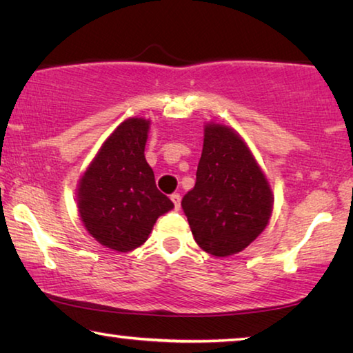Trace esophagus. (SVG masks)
Masks as SVG:
<instances>
[{
    "label": "esophagus",
    "instance_id": "1",
    "mask_svg": "<svg viewBox=\"0 0 353 353\" xmlns=\"http://www.w3.org/2000/svg\"><path fill=\"white\" fill-rule=\"evenodd\" d=\"M171 201H172V204H174L176 210H179V207H181V194H179V193H172V194H171Z\"/></svg>",
    "mask_w": 353,
    "mask_h": 353
}]
</instances>
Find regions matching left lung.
Masks as SVG:
<instances>
[{"label":"left lung","mask_w":353,"mask_h":353,"mask_svg":"<svg viewBox=\"0 0 353 353\" xmlns=\"http://www.w3.org/2000/svg\"><path fill=\"white\" fill-rule=\"evenodd\" d=\"M274 194L248 143L230 126L205 123L196 183L182 210L198 246L213 256L241 252L270 224Z\"/></svg>","instance_id":"1"}]
</instances>
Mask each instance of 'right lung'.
<instances>
[{
    "instance_id": "right-lung-1",
    "label": "right lung",
    "mask_w": 353,
    "mask_h": 353,
    "mask_svg": "<svg viewBox=\"0 0 353 353\" xmlns=\"http://www.w3.org/2000/svg\"><path fill=\"white\" fill-rule=\"evenodd\" d=\"M151 121L128 118L107 137L77 182L76 205L85 230L104 248L130 252L148 240L174 204L155 187L145 157Z\"/></svg>"
}]
</instances>
